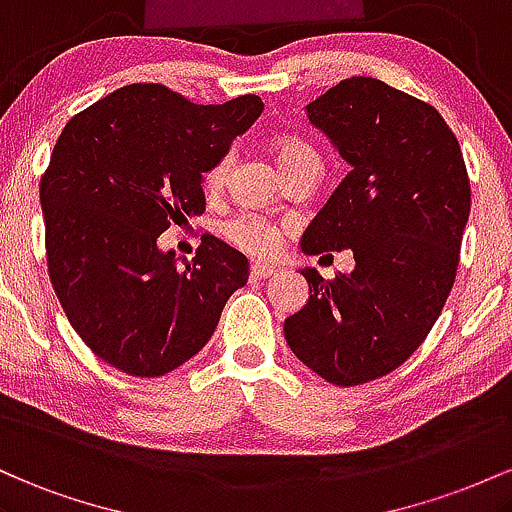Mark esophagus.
Instances as JSON below:
<instances>
[{"label": "esophagus", "mask_w": 512, "mask_h": 512, "mask_svg": "<svg viewBox=\"0 0 512 512\" xmlns=\"http://www.w3.org/2000/svg\"><path fill=\"white\" fill-rule=\"evenodd\" d=\"M275 273H278V268L268 266V263H254L251 266V278H271Z\"/></svg>", "instance_id": "esophagus-1"}]
</instances>
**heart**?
<instances>
[{
  "label": "heart",
  "instance_id": "b5f03b06",
  "mask_svg": "<svg viewBox=\"0 0 512 512\" xmlns=\"http://www.w3.org/2000/svg\"><path fill=\"white\" fill-rule=\"evenodd\" d=\"M273 157L280 169L287 171L290 166L300 164L302 159H312L317 157V154H314V149L302 145V142L280 140L278 145L273 147ZM229 166H232V157H229V154L217 159V162L210 166L208 174H205V188H208L210 193L220 191V188L225 186ZM225 234L232 244H237L239 249L249 251V254L254 256H271L280 244V229L275 227L273 222H268L266 217L254 215V212H239V215H234L225 225Z\"/></svg>",
  "mask_w": 512,
  "mask_h": 512
}]
</instances>
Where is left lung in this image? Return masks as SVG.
<instances>
[{
    "instance_id": "obj_1",
    "label": "left lung",
    "mask_w": 512,
    "mask_h": 512,
    "mask_svg": "<svg viewBox=\"0 0 512 512\" xmlns=\"http://www.w3.org/2000/svg\"><path fill=\"white\" fill-rule=\"evenodd\" d=\"M304 113L350 171L300 249H350L355 268L333 280L302 268L309 300L285 319V341L326 382L353 387L426 341L455 283L472 191L440 113L380 79H343Z\"/></svg>"
}]
</instances>
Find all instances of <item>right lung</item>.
Masks as SVG:
<instances>
[{"mask_svg":"<svg viewBox=\"0 0 512 512\" xmlns=\"http://www.w3.org/2000/svg\"><path fill=\"white\" fill-rule=\"evenodd\" d=\"M261 113L256 94L198 106L130 84L57 137L40 181L50 280L79 338L120 372L159 377L191 360L249 280L225 241L205 234L179 268L159 234L205 210V174Z\"/></svg>","mask_w":512,"mask_h":512,"instance_id":"1","label":"right lung"}]
</instances>
